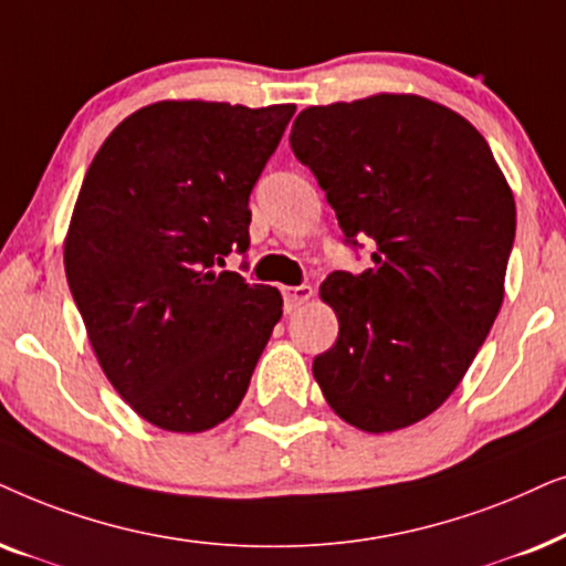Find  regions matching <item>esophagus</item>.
<instances>
[{"instance_id":"34e87169","label":"esophagus","mask_w":566,"mask_h":566,"mask_svg":"<svg viewBox=\"0 0 566 566\" xmlns=\"http://www.w3.org/2000/svg\"><path fill=\"white\" fill-rule=\"evenodd\" d=\"M313 287L311 284H300V287H284L282 290V297H284V311L292 313L297 311L300 305H305L307 300H313Z\"/></svg>"}]
</instances>
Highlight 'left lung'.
Instances as JSON below:
<instances>
[{
    "mask_svg": "<svg viewBox=\"0 0 566 566\" xmlns=\"http://www.w3.org/2000/svg\"><path fill=\"white\" fill-rule=\"evenodd\" d=\"M290 145L346 245L375 243L370 269L321 284L338 338L313 359L315 380L357 429L409 427L458 388L502 307L515 240L507 180L469 120L419 95L313 105Z\"/></svg>",
    "mask_w": 566,
    "mask_h": 566,
    "instance_id": "obj_1",
    "label": "left lung"
}]
</instances>
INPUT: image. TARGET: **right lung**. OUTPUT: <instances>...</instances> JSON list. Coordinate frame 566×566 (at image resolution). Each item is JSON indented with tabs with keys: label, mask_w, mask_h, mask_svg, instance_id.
Wrapping results in <instances>:
<instances>
[{
	"label": "right lung",
	"mask_w": 566,
	"mask_h": 566,
	"mask_svg": "<svg viewBox=\"0 0 566 566\" xmlns=\"http://www.w3.org/2000/svg\"><path fill=\"white\" fill-rule=\"evenodd\" d=\"M295 105L163 101L124 118L82 180L64 269L118 396L168 432L243 401L282 295L222 271L251 245L248 199Z\"/></svg>",
	"instance_id": "add662e5"
}]
</instances>
